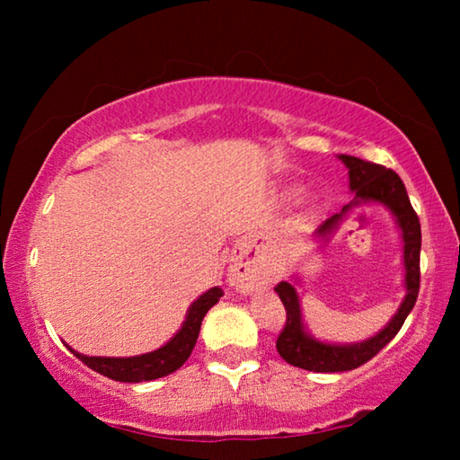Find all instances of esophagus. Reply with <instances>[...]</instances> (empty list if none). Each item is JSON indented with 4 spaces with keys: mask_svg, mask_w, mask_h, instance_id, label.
<instances>
[{
    "mask_svg": "<svg viewBox=\"0 0 460 460\" xmlns=\"http://www.w3.org/2000/svg\"><path fill=\"white\" fill-rule=\"evenodd\" d=\"M227 282L235 292L249 294L258 290L261 286H268L274 282V276L261 271L258 263L253 261L252 253H249L247 243H239L235 247V253H233L231 263H229V274Z\"/></svg>",
    "mask_w": 460,
    "mask_h": 460,
    "instance_id": "obj_1",
    "label": "esophagus"
}]
</instances>
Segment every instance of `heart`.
<instances>
[{
    "label": "heart",
    "mask_w": 460,
    "mask_h": 460,
    "mask_svg": "<svg viewBox=\"0 0 460 460\" xmlns=\"http://www.w3.org/2000/svg\"><path fill=\"white\" fill-rule=\"evenodd\" d=\"M296 192H298V190H296V189H290V190H288V197H296Z\"/></svg>",
    "instance_id": "obj_1"
}]
</instances>
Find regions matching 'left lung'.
<instances>
[{"mask_svg": "<svg viewBox=\"0 0 460 460\" xmlns=\"http://www.w3.org/2000/svg\"><path fill=\"white\" fill-rule=\"evenodd\" d=\"M339 160L349 170V189L353 190V200L341 208V213L326 219L321 227L314 231V237L329 241L334 231L339 229L341 221L357 207L363 205H384L394 215L395 225L402 233L403 243V296L398 313L392 316L384 329L373 334V337L357 342H326L318 341L308 332L305 321H302L300 298L292 282H279L274 290L286 308V326L276 341V349L279 357L294 367L316 371V373H339L351 371L359 365L367 363L376 357L389 341H392L402 329L411 308L416 305L420 290V247H422V231L414 208L410 205L406 186L402 178L387 170L385 166L365 162L355 155L341 154ZM298 282V278H292Z\"/></svg>", "mask_w": 460, "mask_h": 460, "instance_id": "obj_1", "label": "left lung"}]
</instances>
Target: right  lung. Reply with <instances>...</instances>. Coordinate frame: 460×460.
Returning a JSON list of instances; mask_svg holds the SVG:
<instances>
[{"instance_id": "1", "label": "right lung", "mask_w": 460, "mask_h": 460, "mask_svg": "<svg viewBox=\"0 0 460 460\" xmlns=\"http://www.w3.org/2000/svg\"><path fill=\"white\" fill-rule=\"evenodd\" d=\"M223 290L219 286L211 288L205 294H200L186 310V318L181 329L170 339L166 345H162L155 351L136 355V357H89L75 351L68 347L76 359H81L87 367L101 373L109 379L123 381V384H139V381H152L158 377L170 376V373L181 369L184 361L189 359L194 345H197L202 318L211 310L219 298Z\"/></svg>"}]
</instances>
